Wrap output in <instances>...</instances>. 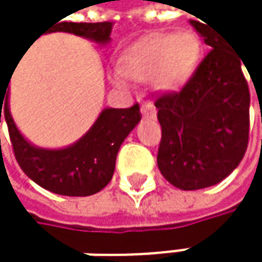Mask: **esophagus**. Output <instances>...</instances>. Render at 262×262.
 Returning <instances> with one entry per match:
<instances>
[{
	"label": "esophagus",
	"instance_id": "esophagus-1",
	"mask_svg": "<svg viewBox=\"0 0 262 262\" xmlns=\"http://www.w3.org/2000/svg\"><path fill=\"white\" fill-rule=\"evenodd\" d=\"M141 115L148 120H156V107L151 103H145L141 106Z\"/></svg>",
	"mask_w": 262,
	"mask_h": 262
}]
</instances>
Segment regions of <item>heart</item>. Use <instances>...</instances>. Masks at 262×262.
<instances>
[{
    "label": "heart",
    "instance_id": "heart-1",
    "mask_svg": "<svg viewBox=\"0 0 262 262\" xmlns=\"http://www.w3.org/2000/svg\"><path fill=\"white\" fill-rule=\"evenodd\" d=\"M200 40L182 31L159 34L133 43L123 54L121 71L133 80H156L161 91H176L191 77L200 57ZM117 81H124L121 76Z\"/></svg>",
    "mask_w": 262,
    "mask_h": 262
}]
</instances>
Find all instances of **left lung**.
<instances>
[{"label": "left lung", "mask_w": 262, "mask_h": 262, "mask_svg": "<svg viewBox=\"0 0 262 262\" xmlns=\"http://www.w3.org/2000/svg\"><path fill=\"white\" fill-rule=\"evenodd\" d=\"M189 23L212 50L181 92L155 103L162 127L158 167L183 191L217 185L238 167L247 148L250 106L241 56L209 24Z\"/></svg>", "instance_id": "obj_1"}]
</instances>
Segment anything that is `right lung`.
<instances>
[{
    "instance_id": "1",
    "label": "right lung",
    "mask_w": 262,
    "mask_h": 262,
    "mask_svg": "<svg viewBox=\"0 0 262 262\" xmlns=\"http://www.w3.org/2000/svg\"><path fill=\"white\" fill-rule=\"evenodd\" d=\"M59 27L60 30L51 31L73 33L100 45L111 42L112 23H62ZM7 86L0 89V123L3 114L16 161L33 182L54 194L71 197L92 195L111 182L118 150L141 121L138 104L129 109L106 107L74 144L62 148H43L31 144L15 124Z\"/></svg>"
}]
</instances>
